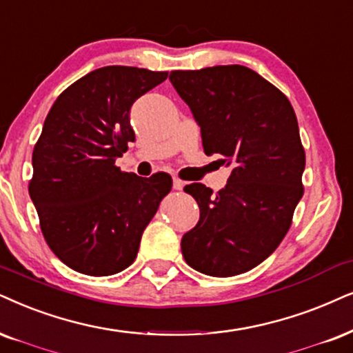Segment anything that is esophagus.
I'll use <instances>...</instances> for the list:
<instances>
[{
    "mask_svg": "<svg viewBox=\"0 0 353 353\" xmlns=\"http://www.w3.org/2000/svg\"><path fill=\"white\" fill-rule=\"evenodd\" d=\"M172 189H174V190H182V189H184V182L179 181V179H176V177H174V181H172Z\"/></svg>",
    "mask_w": 353,
    "mask_h": 353,
    "instance_id": "esophagus-1",
    "label": "esophagus"
}]
</instances>
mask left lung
I'll list each match as a JSON object with an SVG mask.
<instances>
[{
    "mask_svg": "<svg viewBox=\"0 0 353 353\" xmlns=\"http://www.w3.org/2000/svg\"><path fill=\"white\" fill-rule=\"evenodd\" d=\"M169 81L200 127L205 154L231 168L216 194L202 184L184 187L200 220L182 236V256L205 275L243 274L279 248L303 197L295 110L274 84L241 65L171 71Z\"/></svg>",
    "mask_w": 353,
    "mask_h": 353,
    "instance_id": "8db88e82",
    "label": "left lung"
}]
</instances>
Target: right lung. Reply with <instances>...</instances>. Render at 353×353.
Wrapping results in <instances>:
<instances>
[{
    "label": "right lung",
    "instance_id": "obj_1",
    "mask_svg": "<svg viewBox=\"0 0 353 353\" xmlns=\"http://www.w3.org/2000/svg\"><path fill=\"white\" fill-rule=\"evenodd\" d=\"M166 78V71L104 66L65 89L47 115L32 153L29 194L47 244L79 274L127 269L171 192L168 174L146 179L115 166L135 140L132 105Z\"/></svg>",
    "mask_w": 353,
    "mask_h": 353
}]
</instances>
